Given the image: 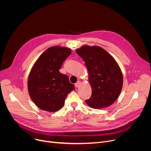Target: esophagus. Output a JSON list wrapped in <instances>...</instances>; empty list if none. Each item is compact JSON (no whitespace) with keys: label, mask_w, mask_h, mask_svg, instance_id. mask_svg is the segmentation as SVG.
I'll return each mask as SVG.
<instances>
[{"label":"esophagus","mask_w":151,"mask_h":151,"mask_svg":"<svg viewBox=\"0 0 151 151\" xmlns=\"http://www.w3.org/2000/svg\"><path fill=\"white\" fill-rule=\"evenodd\" d=\"M80 82H79V81H78V82H77L76 84H75V86L76 87V88H78L79 86H80Z\"/></svg>","instance_id":"34e87169"}]
</instances>
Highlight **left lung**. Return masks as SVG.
<instances>
[{"label":"left lung","mask_w":151,"mask_h":151,"mask_svg":"<svg viewBox=\"0 0 151 151\" xmlns=\"http://www.w3.org/2000/svg\"><path fill=\"white\" fill-rule=\"evenodd\" d=\"M76 52L85 62L92 88V95L85 100L86 104L94 109L111 105L119 97L123 86V75L118 63L100 46L85 45Z\"/></svg>","instance_id":"obj_1"}]
</instances>
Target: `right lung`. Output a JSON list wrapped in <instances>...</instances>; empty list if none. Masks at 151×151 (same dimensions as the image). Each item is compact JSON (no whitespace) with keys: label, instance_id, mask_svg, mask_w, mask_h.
I'll list each match as a JSON object with an SVG mask.
<instances>
[{"label":"right lung","instance_id":"add662e5","mask_svg":"<svg viewBox=\"0 0 151 151\" xmlns=\"http://www.w3.org/2000/svg\"><path fill=\"white\" fill-rule=\"evenodd\" d=\"M70 49L52 46L44 51L33 65L28 80V89L32 101L40 109L55 112L64 105L68 94L74 89L68 77L59 72L71 54Z\"/></svg>","mask_w":151,"mask_h":151}]
</instances>
